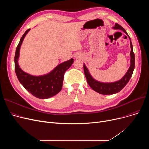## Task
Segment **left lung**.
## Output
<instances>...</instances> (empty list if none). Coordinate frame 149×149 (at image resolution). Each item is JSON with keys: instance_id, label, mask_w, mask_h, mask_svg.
Masks as SVG:
<instances>
[{"instance_id": "1", "label": "left lung", "mask_w": 149, "mask_h": 149, "mask_svg": "<svg viewBox=\"0 0 149 149\" xmlns=\"http://www.w3.org/2000/svg\"><path fill=\"white\" fill-rule=\"evenodd\" d=\"M113 29H120L123 31L124 33L129 37L130 42V48L131 51L130 53V66L127 70L126 74L124 75L122 79L118 81H116L113 83H102L96 80H95L92 77L91 74L89 72V70L84 64L83 69L84 72L85 74V77L86 78L87 81L90 86V87L95 92L103 95H111L114 93H118L120 91H121L129 82V80L132 75L133 72L135 68V54L133 51V46L132 44V42L127 32L121 25L118 23H115V26L113 27Z\"/></svg>"}]
</instances>
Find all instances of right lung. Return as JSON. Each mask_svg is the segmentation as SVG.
<instances>
[{"mask_svg":"<svg viewBox=\"0 0 149 149\" xmlns=\"http://www.w3.org/2000/svg\"><path fill=\"white\" fill-rule=\"evenodd\" d=\"M29 30L28 29L26 31L17 46L14 57L15 72L20 83L31 94L38 98H49L57 94L61 90L65 72L72 65L74 59L72 58L61 63L51 72L43 75L34 76L23 71L18 63L19 52L23 39Z\"/></svg>","mask_w":149,"mask_h":149,"instance_id":"1","label":"right lung"}]
</instances>
